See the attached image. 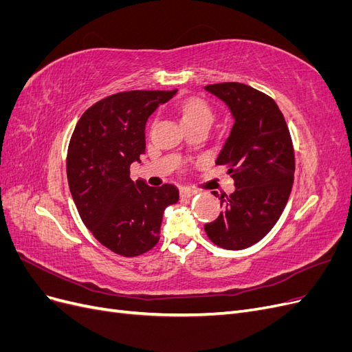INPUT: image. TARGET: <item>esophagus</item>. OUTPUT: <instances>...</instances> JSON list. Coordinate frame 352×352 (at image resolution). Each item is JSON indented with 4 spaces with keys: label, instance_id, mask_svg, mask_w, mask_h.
Segmentation results:
<instances>
[{
    "label": "esophagus",
    "instance_id": "obj_1",
    "mask_svg": "<svg viewBox=\"0 0 352 352\" xmlns=\"http://www.w3.org/2000/svg\"><path fill=\"white\" fill-rule=\"evenodd\" d=\"M179 192H180V197H182V198H192L197 194V190L188 189V188H180Z\"/></svg>",
    "mask_w": 352,
    "mask_h": 352
}]
</instances>
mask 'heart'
<instances>
[{
  "instance_id": "1",
  "label": "heart",
  "mask_w": 352,
  "mask_h": 352,
  "mask_svg": "<svg viewBox=\"0 0 352 352\" xmlns=\"http://www.w3.org/2000/svg\"><path fill=\"white\" fill-rule=\"evenodd\" d=\"M180 120L185 123H197V122H208L212 120V111L210 105L201 98H188L179 105Z\"/></svg>"
}]
</instances>
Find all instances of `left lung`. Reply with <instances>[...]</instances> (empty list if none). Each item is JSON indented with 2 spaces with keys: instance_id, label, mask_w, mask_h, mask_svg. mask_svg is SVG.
<instances>
[{
  "instance_id": "obj_1",
  "label": "left lung",
  "mask_w": 352,
  "mask_h": 352,
  "mask_svg": "<svg viewBox=\"0 0 352 352\" xmlns=\"http://www.w3.org/2000/svg\"><path fill=\"white\" fill-rule=\"evenodd\" d=\"M206 91L228 105L235 122L216 160V164L228 166L235 190L220 197L223 211L204 229L217 247L243 250L267 235L289 198L295 172L292 140L269 95L238 82L207 85Z\"/></svg>"
}]
</instances>
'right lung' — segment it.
Masks as SVG:
<instances>
[{"mask_svg": "<svg viewBox=\"0 0 352 352\" xmlns=\"http://www.w3.org/2000/svg\"><path fill=\"white\" fill-rule=\"evenodd\" d=\"M175 91L110 95L82 114L67 150V180L79 216L104 247L123 257L150 251L160 239L164 208L179 201L175 185L131 179L145 153V124Z\"/></svg>", "mask_w": 352, "mask_h": 352, "instance_id": "add662e5", "label": "right lung"}]
</instances>
